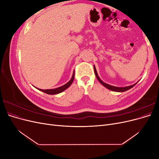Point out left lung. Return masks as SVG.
<instances>
[{
  "label": "left lung",
  "mask_w": 159,
  "mask_h": 159,
  "mask_svg": "<svg viewBox=\"0 0 159 159\" xmlns=\"http://www.w3.org/2000/svg\"><path fill=\"white\" fill-rule=\"evenodd\" d=\"M93 68H94V72H95V76H96V78H97V79L98 80V81L104 86V87H105L107 89H108L109 90H111V91H116V92H124V91H127V90L130 89L131 88H132L133 87H134V86L137 84V83H135V84H133V85H129V86H126V87H123V88L116 87V86L111 85L109 84H107L106 83H105L104 81H103L102 80L100 79V78H99L98 74V72H97V70H96V68H95V66H93Z\"/></svg>",
  "instance_id": "obj_1"
}]
</instances>
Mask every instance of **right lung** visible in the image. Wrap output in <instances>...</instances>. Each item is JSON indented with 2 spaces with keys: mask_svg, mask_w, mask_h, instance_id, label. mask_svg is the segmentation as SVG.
<instances>
[{
  "mask_svg": "<svg viewBox=\"0 0 159 159\" xmlns=\"http://www.w3.org/2000/svg\"><path fill=\"white\" fill-rule=\"evenodd\" d=\"M74 75H75V73L74 71L73 73V75H72V77L71 80L68 81V83L64 84V85L61 86V87H59V88H55V89H39V88H36V89H38V90H40L41 91H43V92H44L47 94H49V95H55V94H58L61 92H62V91H64V90H66L67 88H68L71 85L72 82L74 81Z\"/></svg>",
  "mask_w": 159,
  "mask_h": 159,
  "instance_id": "add662e5",
  "label": "right lung"
}]
</instances>
